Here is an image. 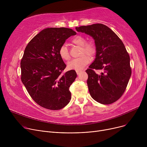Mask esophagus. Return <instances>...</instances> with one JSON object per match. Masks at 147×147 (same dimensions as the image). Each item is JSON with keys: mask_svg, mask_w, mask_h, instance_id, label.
<instances>
[{"mask_svg": "<svg viewBox=\"0 0 147 147\" xmlns=\"http://www.w3.org/2000/svg\"><path fill=\"white\" fill-rule=\"evenodd\" d=\"M81 72H82V71H80V70H77L76 71V73L78 74V75H79Z\"/></svg>", "mask_w": 147, "mask_h": 147, "instance_id": "obj_1", "label": "esophagus"}]
</instances>
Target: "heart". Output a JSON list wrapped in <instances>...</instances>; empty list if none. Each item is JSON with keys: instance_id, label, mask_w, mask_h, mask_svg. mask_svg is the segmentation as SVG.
Instances as JSON below:
<instances>
[{"instance_id": "b5f03b06", "label": "heart", "mask_w": 147, "mask_h": 147, "mask_svg": "<svg viewBox=\"0 0 147 147\" xmlns=\"http://www.w3.org/2000/svg\"><path fill=\"white\" fill-rule=\"evenodd\" d=\"M72 43L81 46V55L86 54L89 56H93L96 52L95 45L93 43H86L85 38L82 36H77L74 37ZM58 53L60 57L64 60H68L70 58V55L68 50L65 45H62L59 49ZM90 62V58L87 55H83L79 58H75L69 62L67 67L69 69H75V70H80L85 67Z\"/></svg>"}]
</instances>
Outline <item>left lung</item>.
<instances>
[{
  "label": "left lung",
  "mask_w": 147,
  "mask_h": 147,
  "mask_svg": "<svg viewBox=\"0 0 147 147\" xmlns=\"http://www.w3.org/2000/svg\"><path fill=\"white\" fill-rule=\"evenodd\" d=\"M95 40V59L86 70L90 96L102 104H112L121 96L130 78V57L125 46L112 30L102 24L76 27ZM95 69L102 71L96 74Z\"/></svg>",
  "instance_id": "1"
}]
</instances>
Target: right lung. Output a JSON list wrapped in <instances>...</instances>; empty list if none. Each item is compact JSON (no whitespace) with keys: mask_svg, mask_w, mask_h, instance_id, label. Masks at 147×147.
I'll return each mask as SVG.
<instances>
[{"mask_svg":"<svg viewBox=\"0 0 147 147\" xmlns=\"http://www.w3.org/2000/svg\"><path fill=\"white\" fill-rule=\"evenodd\" d=\"M76 33L72 29L46 28L27 45L21 61V81L30 96L41 107L58 110L70 101L69 90L77 74L63 73L66 65L58 53L65 40Z\"/></svg>","mask_w":147,"mask_h":147,"instance_id":"right-lung-1","label":"right lung"}]
</instances>
